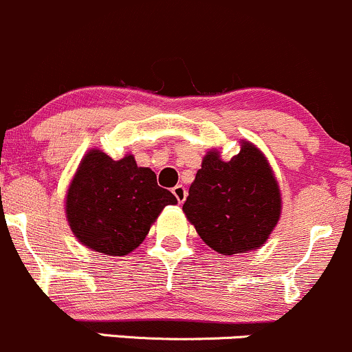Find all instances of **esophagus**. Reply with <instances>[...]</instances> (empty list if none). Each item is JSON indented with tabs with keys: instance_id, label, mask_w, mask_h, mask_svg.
<instances>
[{
	"instance_id": "34e87169",
	"label": "esophagus",
	"mask_w": 352,
	"mask_h": 352,
	"mask_svg": "<svg viewBox=\"0 0 352 352\" xmlns=\"http://www.w3.org/2000/svg\"><path fill=\"white\" fill-rule=\"evenodd\" d=\"M173 195L176 196L177 203H179V204H183V203H184V199H186V196H188V192H186V188H184L183 184H177V186L173 188Z\"/></svg>"
}]
</instances>
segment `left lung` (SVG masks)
Wrapping results in <instances>:
<instances>
[{"mask_svg":"<svg viewBox=\"0 0 352 352\" xmlns=\"http://www.w3.org/2000/svg\"><path fill=\"white\" fill-rule=\"evenodd\" d=\"M229 161L209 149L189 188L183 211L199 238L223 256L259 250L281 218V189L256 144L239 141Z\"/></svg>","mask_w":352,"mask_h":352,"instance_id":"8db88e82","label":"left lung"}]
</instances>
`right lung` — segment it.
Segmentation results:
<instances>
[{"label":"right lung","instance_id":"add662e5","mask_svg":"<svg viewBox=\"0 0 352 352\" xmlns=\"http://www.w3.org/2000/svg\"><path fill=\"white\" fill-rule=\"evenodd\" d=\"M177 199L157 186L156 175L133 155L114 161L101 149L82 156L68 191L66 219L82 246L106 256H126L148 236L161 211Z\"/></svg>","mask_w":352,"mask_h":352}]
</instances>
